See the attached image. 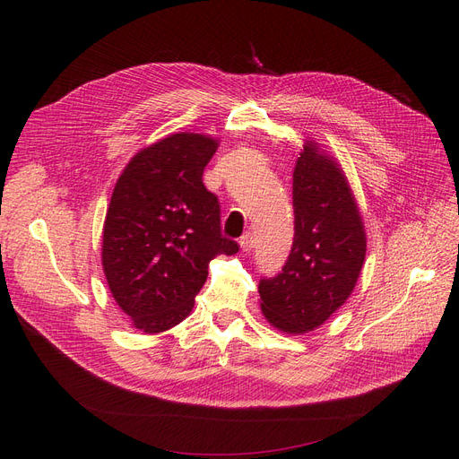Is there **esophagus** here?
I'll return each instance as SVG.
<instances>
[{"label":"esophagus","mask_w":459,"mask_h":459,"mask_svg":"<svg viewBox=\"0 0 459 459\" xmlns=\"http://www.w3.org/2000/svg\"><path fill=\"white\" fill-rule=\"evenodd\" d=\"M239 247H242V251H251L255 247V238L251 232H246L239 238Z\"/></svg>","instance_id":"1"}]
</instances>
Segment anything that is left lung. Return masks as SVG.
Here are the masks:
<instances>
[{
    "label": "left lung",
    "instance_id": "1",
    "mask_svg": "<svg viewBox=\"0 0 459 459\" xmlns=\"http://www.w3.org/2000/svg\"><path fill=\"white\" fill-rule=\"evenodd\" d=\"M294 244L281 273L260 279L262 315L284 333L322 325L351 296L367 255L363 217L342 169L307 141L294 169Z\"/></svg>",
    "mask_w": 459,
    "mask_h": 459
}]
</instances>
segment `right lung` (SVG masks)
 Instances as JSON below:
<instances>
[{"label": "right lung", "instance_id": "obj_1", "mask_svg": "<svg viewBox=\"0 0 459 459\" xmlns=\"http://www.w3.org/2000/svg\"><path fill=\"white\" fill-rule=\"evenodd\" d=\"M217 139L173 134L139 151L118 177L102 232L109 290L143 333L180 324L217 255L238 253L221 234L220 201L203 184Z\"/></svg>", "mask_w": 459, "mask_h": 459}]
</instances>
